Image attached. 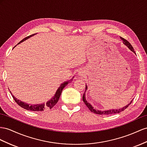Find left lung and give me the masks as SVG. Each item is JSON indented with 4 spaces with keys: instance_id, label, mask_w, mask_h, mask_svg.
Instances as JSON below:
<instances>
[{
    "instance_id": "8db88e82",
    "label": "left lung",
    "mask_w": 147,
    "mask_h": 147,
    "mask_svg": "<svg viewBox=\"0 0 147 147\" xmlns=\"http://www.w3.org/2000/svg\"><path fill=\"white\" fill-rule=\"evenodd\" d=\"M120 39H121L122 41H123V43L125 45V46H127L128 48H129L130 49V50H131V51H132L133 53H135V52L134 50V48L131 47V45H130V43L129 42V41H127L126 40H125L124 38H121L120 37ZM88 89V86L86 84V90H85V92L84 93V95L83 96H82V100H83L84 104L86 105V106H87L89 109L93 113H95V114H99V115H109V114H116V113H119L120 112H122L123 111H124L125 109H127L128 107V106H129V105L131 103V102H132L133 99L131 100L130 103L128 104L127 105H126L125 106L123 107L122 108H120V109H109V110H105V111H100V110H98V109H94V107L92 106V105L90 104L89 102H88L87 100H86V90Z\"/></svg>"
}]
</instances>
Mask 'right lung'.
Masks as SVG:
<instances>
[{"label":"right lung","mask_w":147,"mask_h":147,"mask_svg":"<svg viewBox=\"0 0 147 147\" xmlns=\"http://www.w3.org/2000/svg\"><path fill=\"white\" fill-rule=\"evenodd\" d=\"M35 34H36V33H35ZM34 35H35V34H33L32 35L28 36L27 37L25 38L24 39H23L22 41H20V42L18 43V45L21 43L22 42H23V41H25L26 40L28 39L29 38H30L31 36H33ZM73 78H74V77L72 78V79H71L69 81H65L64 82H63V83L61 85H60V86L58 88V89H57V91H56V93L55 94L54 96L52 98H51L50 100H49L46 104H45V102L42 103V104H27V103H26L25 102H23V101H21L20 100L17 99L16 97H15V96L12 95V93L11 92H10V94H11V95L12 96L13 99L15 100V101H16V103H17L18 106H20L22 108L28 110V111H43L45 109H52V107H53L55 106L56 103L58 102V101L59 97H60V96H61V94L63 89L65 88V87H66V86L70 82L73 81Z\"/></svg>","instance_id":"obj_1"}]
</instances>
